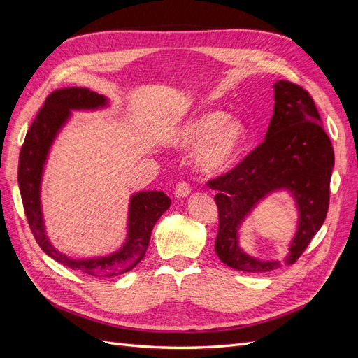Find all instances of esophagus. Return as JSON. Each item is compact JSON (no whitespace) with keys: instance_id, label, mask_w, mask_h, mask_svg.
Instances as JSON below:
<instances>
[{"instance_id":"34e87169","label":"esophagus","mask_w":358,"mask_h":358,"mask_svg":"<svg viewBox=\"0 0 358 358\" xmlns=\"http://www.w3.org/2000/svg\"><path fill=\"white\" fill-rule=\"evenodd\" d=\"M189 192H191V188H189V185H188L187 182H179L178 185H176V188H175L176 199L187 197V196H189Z\"/></svg>"}]
</instances>
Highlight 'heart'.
Instances as JSON below:
<instances>
[{"label": "heart", "instance_id": "1", "mask_svg": "<svg viewBox=\"0 0 358 358\" xmlns=\"http://www.w3.org/2000/svg\"><path fill=\"white\" fill-rule=\"evenodd\" d=\"M245 137L243 125L220 110L191 116L173 140L178 149L196 154V166L204 175H218L231 166Z\"/></svg>", "mask_w": 358, "mask_h": 358}]
</instances>
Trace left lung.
I'll return each instance as SVG.
<instances>
[{
    "instance_id": "1",
    "label": "left lung",
    "mask_w": 358,
    "mask_h": 358,
    "mask_svg": "<svg viewBox=\"0 0 358 358\" xmlns=\"http://www.w3.org/2000/svg\"><path fill=\"white\" fill-rule=\"evenodd\" d=\"M275 110L264 142L225 175L208 182L216 189L220 227L215 251L221 262L242 272H268L282 266L246 254L239 246V229L255 206L276 191H288L299 210L297 231L285 264L310 243L326 220L334 152L312 96L301 86L278 80Z\"/></svg>"
}]
</instances>
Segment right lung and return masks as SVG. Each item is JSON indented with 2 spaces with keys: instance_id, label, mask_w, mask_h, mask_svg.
<instances>
[{
  "instance_id": "1",
  "label": "right lung",
  "mask_w": 358,
  "mask_h": 358,
  "mask_svg": "<svg viewBox=\"0 0 358 358\" xmlns=\"http://www.w3.org/2000/svg\"><path fill=\"white\" fill-rule=\"evenodd\" d=\"M109 106L104 95L88 88H62L53 91L31 124L19 155L17 182L29 229L37 243L50 258L73 270L91 276H116L136 267L146 254L150 233L159 216L170 208L162 191H140L131 196L128 210L125 243L110 255L71 258L59 252L49 241L43 220L40 188L52 143L67 124L71 110H96Z\"/></svg>"
}]
</instances>
